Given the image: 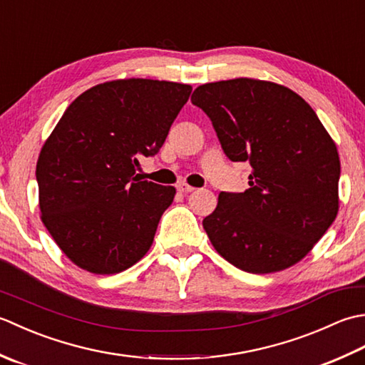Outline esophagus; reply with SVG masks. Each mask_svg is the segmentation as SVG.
<instances>
[{
  "instance_id": "34e87169",
  "label": "esophagus",
  "mask_w": 365,
  "mask_h": 365,
  "mask_svg": "<svg viewBox=\"0 0 365 365\" xmlns=\"http://www.w3.org/2000/svg\"><path fill=\"white\" fill-rule=\"evenodd\" d=\"M177 190L180 191V192H183V195H187V192L195 191V188L190 187V185H187V183H178V185H177Z\"/></svg>"
}]
</instances>
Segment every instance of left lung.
<instances>
[{
    "label": "left lung",
    "instance_id": "obj_1",
    "mask_svg": "<svg viewBox=\"0 0 365 365\" xmlns=\"http://www.w3.org/2000/svg\"><path fill=\"white\" fill-rule=\"evenodd\" d=\"M230 161H250V188L222 191L202 226L232 265L265 274L299 262L339 210L337 147L306 100L281 84L235 78L191 96Z\"/></svg>",
    "mask_w": 365,
    "mask_h": 365
}]
</instances>
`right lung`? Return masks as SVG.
Here are the masks:
<instances>
[{"instance_id":"right-lung-1","label":"right lung","mask_w":365,"mask_h":365,"mask_svg":"<svg viewBox=\"0 0 365 365\" xmlns=\"http://www.w3.org/2000/svg\"><path fill=\"white\" fill-rule=\"evenodd\" d=\"M191 86L130 78L83 92L37 160L38 207L53 240L75 265L114 274L144 257L174 187L141 180V157L161 149Z\"/></svg>"}]
</instances>
